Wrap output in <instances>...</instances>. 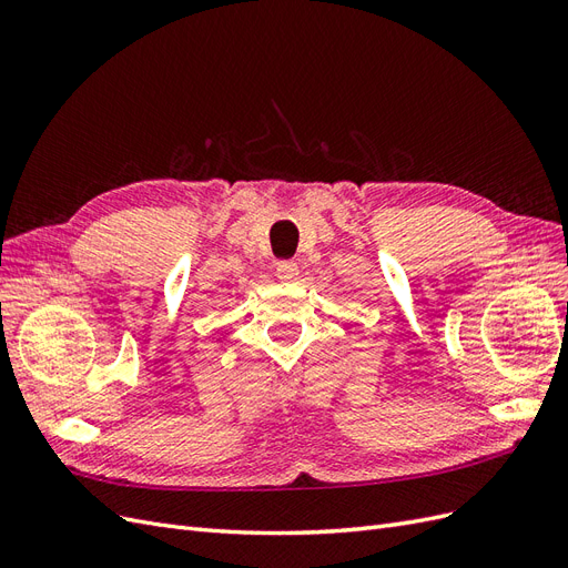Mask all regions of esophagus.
<instances>
[{
    "label": "esophagus",
    "instance_id": "1",
    "mask_svg": "<svg viewBox=\"0 0 568 568\" xmlns=\"http://www.w3.org/2000/svg\"><path fill=\"white\" fill-rule=\"evenodd\" d=\"M277 277L282 282H294L298 277V265L294 261H280L277 263Z\"/></svg>",
    "mask_w": 568,
    "mask_h": 568
}]
</instances>
